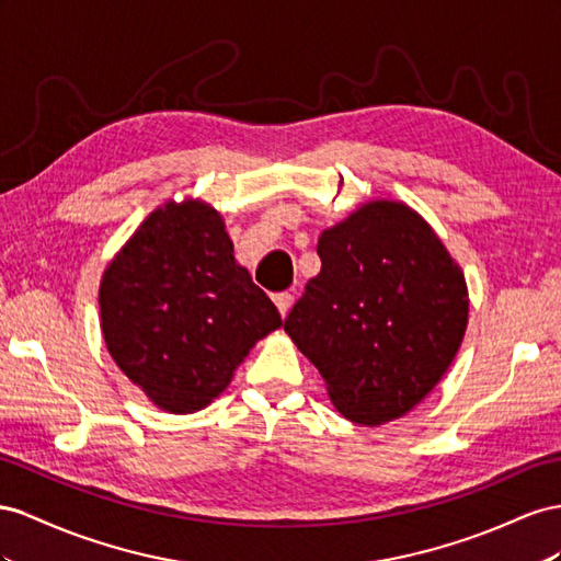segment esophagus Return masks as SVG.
<instances>
[{
    "label": "esophagus",
    "mask_w": 561,
    "mask_h": 561,
    "mask_svg": "<svg viewBox=\"0 0 561 561\" xmlns=\"http://www.w3.org/2000/svg\"><path fill=\"white\" fill-rule=\"evenodd\" d=\"M272 300H275V306H277V310L282 312V317H286V312H289L291 306H294V296H291L289 291L275 294V296H272Z\"/></svg>",
    "instance_id": "obj_1"
}]
</instances>
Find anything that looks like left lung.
<instances>
[{"mask_svg": "<svg viewBox=\"0 0 561 561\" xmlns=\"http://www.w3.org/2000/svg\"><path fill=\"white\" fill-rule=\"evenodd\" d=\"M317 253L322 272L284 331L345 419L394 421L456 357L468 324L462 272L427 222L399 202L364 204L322 232Z\"/></svg>", "mask_w": 561, "mask_h": 561, "instance_id": "8db88e82", "label": "left lung"}]
</instances>
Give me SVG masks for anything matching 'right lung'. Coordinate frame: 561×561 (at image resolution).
<instances>
[{"instance_id": "obj_1", "label": "right lung", "mask_w": 561, "mask_h": 561, "mask_svg": "<svg viewBox=\"0 0 561 561\" xmlns=\"http://www.w3.org/2000/svg\"><path fill=\"white\" fill-rule=\"evenodd\" d=\"M99 302L112 359L171 413L211 404L255 341L282 327L202 202L152 211L107 265Z\"/></svg>"}]
</instances>
